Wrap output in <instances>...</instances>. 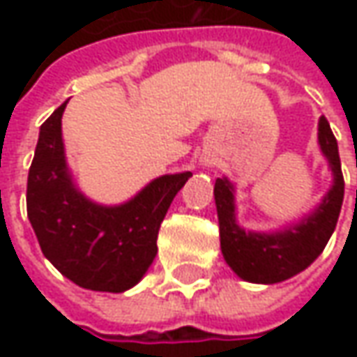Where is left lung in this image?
<instances>
[{"instance_id": "8db88e82", "label": "left lung", "mask_w": 357, "mask_h": 357, "mask_svg": "<svg viewBox=\"0 0 357 357\" xmlns=\"http://www.w3.org/2000/svg\"><path fill=\"white\" fill-rule=\"evenodd\" d=\"M318 144L332 171V186L322 202L298 222L280 230H244L236 220L234 185L227 176L214 183V202L220 228V248L234 274L254 284H276L300 274L322 254L336 228L344 202V176L337 141L328 119L318 121Z\"/></svg>"}]
</instances>
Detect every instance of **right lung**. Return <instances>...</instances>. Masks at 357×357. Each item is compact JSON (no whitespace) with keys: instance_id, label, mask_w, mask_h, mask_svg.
I'll return each instance as SVG.
<instances>
[{"instance_id":"1","label":"right lung","mask_w":357,"mask_h":357,"mask_svg":"<svg viewBox=\"0 0 357 357\" xmlns=\"http://www.w3.org/2000/svg\"><path fill=\"white\" fill-rule=\"evenodd\" d=\"M67 101L41 125L27 176V216L41 252L65 278L95 292H125L157 256L160 222L192 172L162 174L123 204L105 206L77 188L61 135Z\"/></svg>"}]
</instances>
